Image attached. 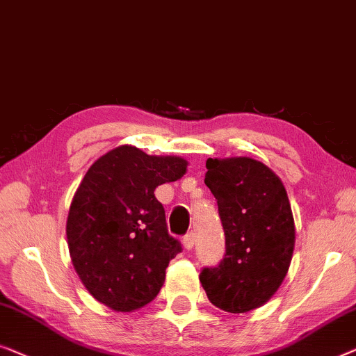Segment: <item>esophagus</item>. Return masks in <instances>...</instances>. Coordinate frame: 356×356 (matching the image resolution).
<instances>
[{
    "instance_id": "1",
    "label": "esophagus",
    "mask_w": 356,
    "mask_h": 356,
    "mask_svg": "<svg viewBox=\"0 0 356 356\" xmlns=\"http://www.w3.org/2000/svg\"><path fill=\"white\" fill-rule=\"evenodd\" d=\"M182 243H184V248L185 250H192L193 245H195V234L193 232H188L187 235H184Z\"/></svg>"
}]
</instances>
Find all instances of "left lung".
I'll return each instance as SVG.
<instances>
[{"instance_id": "1", "label": "left lung", "mask_w": 356, "mask_h": 356, "mask_svg": "<svg viewBox=\"0 0 356 356\" xmlns=\"http://www.w3.org/2000/svg\"><path fill=\"white\" fill-rule=\"evenodd\" d=\"M204 184L218 202L226 253L200 280L214 307L247 313L276 293L289 271L295 226L287 192L266 164L208 158Z\"/></svg>"}]
</instances>
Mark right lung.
<instances>
[{
  "mask_svg": "<svg viewBox=\"0 0 356 356\" xmlns=\"http://www.w3.org/2000/svg\"><path fill=\"white\" fill-rule=\"evenodd\" d=\"M185 171L184 158L149 156L130 145L90 166L69 208L66 234L74 268L99 303L134 312L158 295L182 247L168 232L154 188Z\"/></svg>",
  "mask_w": 356,
  "mask_h": 356,
  "instance_id": "right-lung-1",
  "label": "right lung"
}]
</instances>
